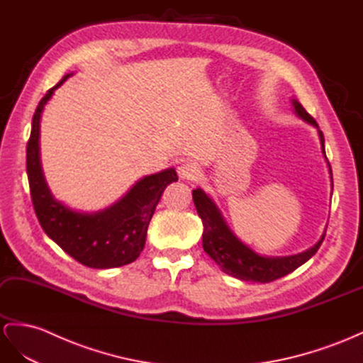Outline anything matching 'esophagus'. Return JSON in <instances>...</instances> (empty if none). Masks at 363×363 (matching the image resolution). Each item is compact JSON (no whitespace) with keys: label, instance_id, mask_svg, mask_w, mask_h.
I'll return each mask as SVG.
<instances>
[{"label":"esophagus","instance_id":"esophagus-1","mask_svg":"<svg viewBox=\"0 0 363 363\" xmlns=\"http://www.w3.org/2000/svg\"><path fill=\"white\" fill-rule=\"evenodd\" d=\"M178 174L179 178L186 179V181H194L199 177V167L197 164L191 161H185L178 167Z\"/></svg>","mask_w":363,"mask_h":363}]
</instances>
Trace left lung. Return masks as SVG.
<instances>
[{
	"instance_id": "obj_1",
	"label": "left lung",
	"mask_w": 363,
	"mask_h": 363,
	"mask_svg": "<svg viewBox=\"0 0 363 363\" xmlns=\"http://www.w3.org/2000/svg\"><path fill=\"white\" fill-rule=\"evenodd\" d=\"M292 105H294V110L298 118L309 122L313 126H317L321 149L325 157L324 135L318 128V123L315 122V119L305 108H303V105L297 99H292ZM329 170L332 178L330 164ZM193 201L197 209V214L202 218L203 223V250L211 256L226 274H230L241 280H247V282L268 284L279 277L289 274L291 272H294L296 268H298L301 264H305L317 253L325 237L324 232L321 240L315 244L313 247L298 255L276 256V258H273V256H261L258 253H255L252 249H249L247 245L242 244L235 235H233L232 230L228 228L223 216H221L220 209L203 190H193Z\"/></svg>"
}]
</instances>
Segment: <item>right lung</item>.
Masks as SVG:
<instances>
[{
  "instance_id": "right-lung-1",
  "label": "right lung",
  "mask_w": 363,
  "mask_h": 363,
  "mask_svg": "<svg viewBox=\"0 0 363 363\" xmlns=\"http://www.w3.org/2000/svg\"><path fill=\"white\" fill-rule=\"evenodd\" d=\"M46 91L33 116L27 143V174L31 201L39 223L52 241L90 268H114L134 262L146 242L149 221L166 186L178 181L174 169H167L140 179L118 203L99 213H77L52 197L46 185L39 152L40 114L54 90Z\"/></svg>"
}]
</instances>
